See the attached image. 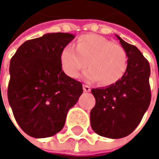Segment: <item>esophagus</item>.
I'll list each match as a JSON object with an SVG mask.
<instances>
[{"mask_svg": "<svg viewBox=\"0 0 159 159\" xmlns=\"http://www.w3.org/2000/svg\"><path fill=\"white\" fill-rule=\"evenodd\" d=\"M83 89H84V92H90V90H91L90 86L89 85H86V84H84L83 85Z\"/></svg>", "mask_w": 159, "mask_h": 159, "instance_id": "obj_1", "label": "esophagus"}]
</instances>
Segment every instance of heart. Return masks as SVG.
Listing matches in <instances>:
<instances>
[{
    "label": "heart",
    "instance_id": "obj_1",
    "mask_svg": "<svg viewBox=\"0 0 159 159\" xmlns=\"http://www.w3.org/2000/svg\"><path fill=\"white\" fill-rule=\"evenodd\" d=\"M127 61V52L122 46L96 34L80 36L75 48L67 45L60 54L61 66L66 75L77 78L88 65L90 68L84 74V80L99 81L103 85L120 79L126 71Z\"/></svg>",
    "mask_w": 159,
    "mask_h": 159
}]
</instances>
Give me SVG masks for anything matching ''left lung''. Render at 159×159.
I'll use <instances>...</instances> for the list:
<instances>
[{"label":"left lung","mask_w":159,"mask_h":159,"mask_svg":"<svg viewBox=\"0 0 159 159\" xmlns=\"http://www.w3.org/2000/svg\"><path fill=\"white\" fill-rule=\"evenodd\" d=\"M116 37L127 52L126 71L115 84L91 90L96 98L90 112L91 127L98 134L111 139L133 133L151 101L148 61L135 46Z\"/></svg>","instance_id":"1"}]
</instances>
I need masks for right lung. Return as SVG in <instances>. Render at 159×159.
<instances>
[{
	"label": "right lung",
	"mask_w": 159,
	"mask_h": 159,
	"mask_svg": "<svg viewBox=\"0 0 159 159\" xmlns=\"http://www.w3.org/2000/svg\"><path fill=\"white\" fill-rule=\"evenodd\" d=\"M75 38L45 34L23 43L11 59L9 104L20 128L32 137L59 133L83 93L82 84L66 75L60 62L61 49Z\"/></svg>",
	"instance_id": "add662e5"
}]
</instances>
